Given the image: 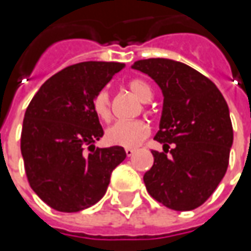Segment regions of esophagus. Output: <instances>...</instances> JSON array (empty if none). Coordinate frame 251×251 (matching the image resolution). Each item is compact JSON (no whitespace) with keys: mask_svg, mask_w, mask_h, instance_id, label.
<instances>
[{"mask_svg":"<svg viewBox=\"0 0 251 251\" xmlns=\"http://www.w3.org/2000/svg\"><path fill=\"white\" fill-rule=\"evenodd\" d=\"M134 152H135V150H132V148H126V155H127L128 158L134 155Z\"/></svg>","mask_w":251,"mask_h":251,"instance_id":"34e87169","label":"esophagus"}]
</instances>
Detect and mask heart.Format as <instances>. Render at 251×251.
Instances as JSON below:
<instances>
[{
	"label": "heart",
	"mask_w": 251,
	"mask_h": 251,
	"mask_svg": "<svg viewBox=\"0 0 251 251\" xmlns=\"http://www.w3.org/2000/svg\"><path fill=\"white\" fill-rule=\"evenodd\" d=\"M130 91L141 100L147 101L152 98V91L141 79H130L127 82ZM93 110L96 116L103 121H109L111 117V100L110 95L106 89L98 92L93 98ZM150 126L142 120H130V121H117L110 126L104 132V141L109 145L114 147H123V148H135L142 141L150 135Z\"/></svg>",
	"instance_id": "b5f03b06"
}]
</instances>
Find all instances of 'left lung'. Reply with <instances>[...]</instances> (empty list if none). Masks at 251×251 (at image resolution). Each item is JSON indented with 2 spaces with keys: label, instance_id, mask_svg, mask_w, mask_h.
<instances>
[{
  "label": "left lung",
  "instance_id": "1",
  "mask_svg": "<svg viewBox=\"0 0 251 251\" xmlns=\"http://www.w3.org/2000/svg\"><path fill=\"white\" fill-rule=\"evenodd\" d=\"M134 70L150 75L163 92V111L151 151L153 166L144 175L150 196L175 211L202 205L226 173L233 128L215 83L186 64L148 58ZM169 155H167V152Z\"/></svg>",
  "mask_w": 251,
  "mask_h": 251
}]
</instances>
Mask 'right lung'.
Returning <instances> with one entry per match:
<instances>
[{"label": "right lung", "instance_id": "add662e5", "mask_svg": "<svg viewBox=\"0 0 251 251\" xmlns=\"http://www.w3.org/2000/svg\"><path fill=\"white\" fill-rule=\"evenodd\" d=\"M123 63L86 61L49 78L25 111L21 152L30 187L60 212H78L100 200L123 147L95 148L103 135L93 98ZM85 149L90 151L86 152Z\"/></svg>", "mask_w": 251, "mask_h": 251}]
</instances>
